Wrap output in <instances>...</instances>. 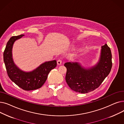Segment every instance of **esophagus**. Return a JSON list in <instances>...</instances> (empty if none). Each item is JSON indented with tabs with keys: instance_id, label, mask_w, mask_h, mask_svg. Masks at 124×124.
Listing matches in <instances>:
<instances>
[{
	"instance_id": "34e87169",
	"label": "esophagus",
	"mask_w": 124,
	"mask_h": 124,
	"mask_svg": "<svg viewBox=\"0 0 124 124\" xmlns=\"http://www.w3.org/2000/svg\"><path fill=\"white\" fill-rule=\"evenodd\" d=\"M57 63L58 65H61V63H62V60H60V59H59V60H57Z\"/></svg>"
}]
</instances>
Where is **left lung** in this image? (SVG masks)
Returning a JSON list of instances; mask_svg holds the SVG:
<instances>
[{
	"label": "left lung",
	"instance_id": "8db88e82",
	"mask_svg": "<svg viewBox=\"0 0 124 124\" xmlns=\"http://www.w3.org/2000/svg\"><path fill=\"white\" fill-rule=\"evenodd\" d=\"M64 66L67 68L65 80L71 89L81 93L92 92L100 86L111 70V51L106 44L101 46L99 61L90 68L72 62L65 63Z\"/></svg>",
	"mask_w": 124,
	"mask_h": 124
}]
</instances>
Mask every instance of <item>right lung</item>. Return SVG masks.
I'll list each match as a JSON object with an SVG mask.
<instances>
[{
  "mask_svg": "<svg viewBox=\"0 0 124 124\" xmlns=\"http://www.w3.org/2000/svg\"><path fill=\"white\" fill-rule=\"evenodd\" d=\"M23 36L21 35L10 38L4 51L3 60L11 80L23 90H32L42 86L50 71L56 67L57 62L55 60L46 62L30 72H24L18 68L13 61L12 50L15 42Z\"/></svg>",
  "mask_w": 124,
  "mask_h": 124,
  "instance_id": "obj_1",
  "label": "right lung"
}]
</instances>
